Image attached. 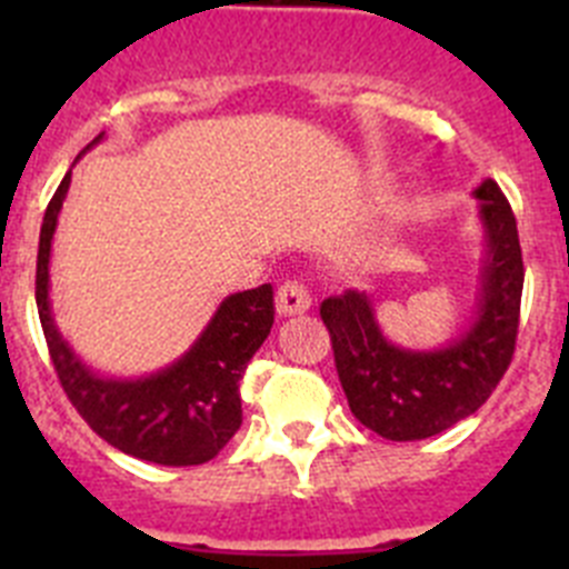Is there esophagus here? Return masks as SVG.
Instances as JSON below:
<instances>
[{
  "label": "esophagus",
  "mask_w": 569,
  "mask_h": 569,
  "mask_svg": "<svg viewBox=\"0 0 569 569\" xmlns=\"http://www.w3.org/2000/svg\"><path fill=\"white\" fill-rule=\"evenodd\" d=\"M276 310L279 316H299L310 310V290L301 281L288 279L276 290Z\"/></svg>",
  "instance_id": "obj_1"
}]
</instances>
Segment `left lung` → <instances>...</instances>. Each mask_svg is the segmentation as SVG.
I'll return each mask as SVG.
<instances>
[{
    "label": "left lung",
    "instance_id": "obj_1",
    "mask_svg": "<svg viewBox=\"0 0 569 569\" xmlns=\"http://www.w3.org/2000/svg\"><path fill=\"white\" fill-rule=\"evenodd\" d=\"M485 230L479 301L470 328L436 350L399 347L381 333L370 296L345 290L321 301V321L356 419L390 441H419L467 419L490 399L510 367L519 336V230L510 202L492 179L472 190Z\"/></svg>",
    "mask_w": 569,
    "mask_h": 569
}]
</instances>
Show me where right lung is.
Masks as SVG:
<instances>
[{
    "label": "right lung",
    "mask_w": 569,
    "mask_h": 569,
    "mask_svg": "<svg viewBox=\"0 0 569 569\" xmlns=\"http://www.w3.org/2000/svg\"><path fill=\"white\" fill-rule=\"evenodd\" d=\"M99 133L93 144H99ZM70 188V170L44 210L37 256V308L70 405L116 450L164 467L204 465L219 456L241 427L239 381L273 328V288L228 296L208 328L173 365L142 376L113 379L90 370L62 339L50 310V241Z\"/></svg>",
    "instance_id": "obj_1"
}]
</instances>
